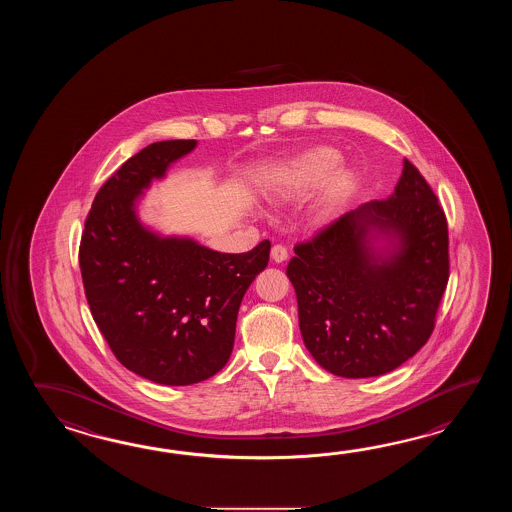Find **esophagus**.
Listing matches in <instances>:
<instances>
[{
    "label": "esophagus",
    "mask_w": 512,
    "mask_h": 512,
    "mask_svg": "<svg viewBox=\"0 0 512 512\" xmlns=\"http://www.w3.org/2000/svg\"><path fill=\"white\" fill-rule=\"evenodd\" d=\"M271 258L274 263H283V261L289 258V254H287V249L282 247V245H274L271 249Z\"/></svg>",
    "instance_id": "esophagus-1"
}]
</instances>
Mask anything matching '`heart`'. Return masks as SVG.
Segmentation results:
<instances>
[{
  "label": "heart",
  "mask_w": 512,
  "mask_h": 512,
  "mask_svg": "<svg viewBox=\"0 0 512 512\" xmlns=\"http://www.w3.org/2000/svg\"><path fill=\"white\" fill-rule=\"evenodd\" d=\"M342 157L329 146H315L276 164L261 181V194L272 205H289L322 186L313 208V223L322 229L337 221L359 185L353 168L338 165Z\"/></svg>",
  "instance_id": "heart-1"
}]
</instances>
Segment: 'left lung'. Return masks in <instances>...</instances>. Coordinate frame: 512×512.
Instances as JSON below:
<instances>
[{
    "mask_svg": "<svg viewBox=\"0 0 512 512\" xmlns=\"http://www.w3.org/2000/svg\"><path fill=\"white\" fill-rule=\"evenodd\" d=\"M294 254L285 272L300 333L324 370L379 377L425 346L448 282V229L410 161L392 196L344 214Z\"/></svg>",
    "mask_w": 512,
    "mask_h": 512,
    "instance_id": "obj_1",
    "label": "left lung"
}]
</instances>
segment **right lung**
Instances as JSON below:
<instances>
[{
    "instance_id": "right-lung-1",
    "label": "right lung",
    "mask_w": 512,
    "mask_h": 512,
    "mask_svg": "<svg viewBox=\"0 0 512 512\" xmlns=\"http://www.w3.org/2000/svg\"><path fill=\"white\" fill-rule=\"evenodd\" d=\"M196 146L153 142L122 164L98 190L80 243L82 282L100 333L124 368L164 386L223 370L241 300L271 252L267 240L243 254L212 251L142 221L146 190Z\"/></svg>"
}]
</instances>
